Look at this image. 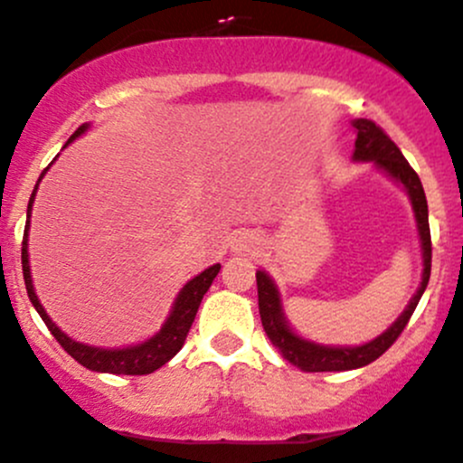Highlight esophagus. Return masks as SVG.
<instances>
[{"label": "esophagus", "mask_w": 463, "mask_h": 463, "mask_svg": "<svg viewBox=\"0 0 463 463\" xmlns=\"http://www.w3.org/2000/svg\"><path fill=\"white\" fill-rule=\"evenodd\" d=\"M240 246H244V244H240Z\"/></svg>", "instance_id": "1"}]
</instances>
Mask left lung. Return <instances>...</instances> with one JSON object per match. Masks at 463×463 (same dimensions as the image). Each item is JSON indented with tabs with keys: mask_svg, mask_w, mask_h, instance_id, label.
Masks as SVG:
<instances>
[{
	"mask_svg": "<svg viewBox=\"0 0 463 463\" xmlns=\"http://www.w3.org/2000/svg\"><path fill=\"white\" fill-rule=\"evenodd\" d=\"M357 128V142H354V159L359 162H377L379 166L386 170L388 175L403 184L408 194L412 199V208H415L417 228H420L421 237V250H424V277H421V286L417 295L412 297L408 308L403 310L391 328L371 344H364L357 348H328L317 346V344L304 342L301 337H295L290 328L286 326L284 315H281L279 295L272 281L266 277V272L257 270V297H260V315L261 326H264L266 335L270 342L281 350L286 359L304 373H328V371H353V368L368 366L377 357H382L392 344L397 342L399 335L403 333L406 324L411 321L412 313H415L417 304H420L421 295H424L428 279H430V260H432V241H430V226H428V203L426 193L421 186L420 177L412 170L411 164L386 135L382 126L374 124L373 119H357L354 121Z\"/></svg>",
	"mask_w": 463,
	"mask_h": 463,
	"instance_id": "1",
	"label": "left lung"
}]
</instances>
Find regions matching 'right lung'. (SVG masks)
I'll list each match as a JSON object with an SVG mask.
<instances>
[{
	"label": "right lung",
	"instance_id": "add662e5",
	"mask_svg": "<svg viewBox=\"0 0 463 463\" xmlns=\"http://www.w3.org/2000/svg\"><path fill=\"white\" fill-rule=\"evenodd\" d=\"M84 130H86V124L80 126V128L71 135L68 144H71L77 135L84 133ZM43 173H46V170H43ZM43 173L39 175V179L43 177ZM35 191H33L31 202H28V219H31V206H33V199H35ZM26 246H28V222H26V228H24V240H22V270H24V281H26L28 297H31L33 306L37 308L39 317L43 319V324L48 326L52 337L60 342V346L64 348L75 362H80L81 366L90 368V371L110 373V374H148L157 371V368H162L166 362H170V359L179 353V348L184 346V342H186V335L188 330H191L199 304H202L203 295H206V290L211 288L213 279H215L219 269H222L219 264L211 266V269H206L202 275H197L194 279H191L186 286H184L182 293L177 297V301H175L173 313H170L168 321L153 339H148V342L139 344V346H133V348L101 350V348H90V346H84V344L72 342V339H68L66 335L52 324L51 317L46 315V310H43L42 304H39L35 290H33Z\"/></svg>",
	"mask_w": 463,
	"mask_h": 463
}]
</instances>
